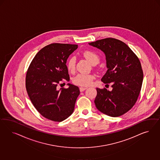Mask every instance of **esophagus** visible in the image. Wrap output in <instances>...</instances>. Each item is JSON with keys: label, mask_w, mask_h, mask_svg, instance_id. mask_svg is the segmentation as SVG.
Instances as JSON below:
<instances>
[{"label": "esophagus", "mask_w": 160, "mask_h": 160, "mask_svg": "<svg viewBox=\"0 0 160 160\" xmlns=\"http://www.w3.org/2000/svg\"><path fill=\"white\" fill-rule=\"evenodd\" d=\"M86 89H87V87H80V91L81 92H83V91H84V90H86Z\"/></svg>", "instance_id": "obj_1"}]
</instances>
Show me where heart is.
<instances>
[{"label":"heart","instance_id":"1","mask_svg":"<svg viewBox=\"0 0 160 160\" xmlns=\"http://www.w3.org/2000/svg\"><path fill=\"white\" fill-rule=\"evenodd\" d=\"M83 56L85 58L92 63H98L99 57L97 54L91 52V51H85L83 53ZM76 58L74 56H71L68 60L67 62V68L69 71H73L76 66ZM94 77L92 74H78L73 79V82L74 84L82 86H87L90 85L92 83V80Z\"/></svg>","mask_w":160,"mask_h":160}]
</instances>
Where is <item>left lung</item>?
<instances>
[{
    "label": "left lung",
    "mask_w": 160,
    "mask_h": 160,
    "mask_svg": "<svg viewBox=\"0 0 160 160\" xmlns=\"http://www.w3.org/2000/svg\"><path fill=\"white\" fill-rule=\"evenodd\" d=\"M89 45L101 50L106 55L104 83L112 82V91L97 88L94 103L97 109L110 117L120 116L135 104L140 92L143 72L140 62L126 43L114 38L98 40Z\"/></svg>",
    "instance_id": "1"
}]
</instances>
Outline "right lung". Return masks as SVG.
Segmentation results:
<instances>
[{
	"mask_svg": "<svg viewBox=\"0 0 160 160\" xmlns=\"http://www.w3.org/2000/svg\"><path fill=\"white\" fill-rule=\"evenodd\" d=\"M77 44L52 43L42 48L29 66L26 88L36 109L44 117L63 121L73 113L80 90L68 83V88L58 89L64 80H70L66 62L78 48Z\"/></svg>",
	"mask_w": 160,
	"mask_h": 160,
	"instance_id": "1",
	"label": "right lung"
}]
</instances>
